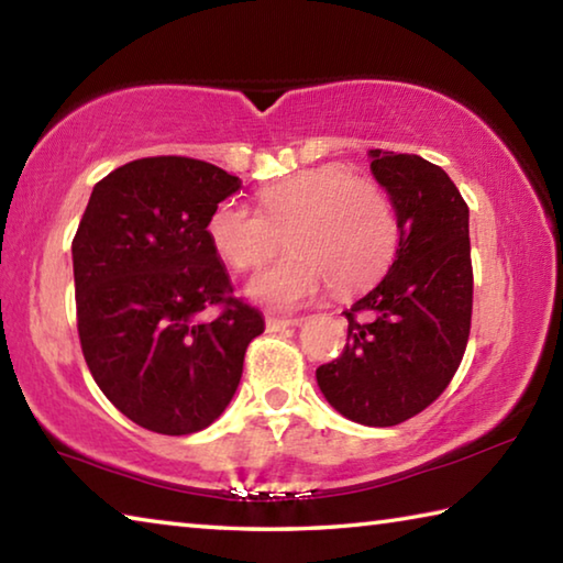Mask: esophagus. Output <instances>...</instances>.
<instances>
[{
  "label": "esophagus",
  "mask_w": 563,
  "mask_h": 563,
  "mask_svg": "<svg viewBox=\"0 0 563 563\" xmlns=\"http://www.w3.org/2000/svg\"><path fill=\"white\" fill-rule=\"evenodd\" d=\"M298 325V320H288V318H265V328H268V332H278V330H285V328H295Z\"/></svg>",
  "instance_id": "34e87169"
}]
</instances>
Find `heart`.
<instances>
[{
    "mask_svg": "<svg viewBox=\"0 0 563 563\" xmlns=\"http://www.w3.org/2000/svg\"><path fill=\"white\" fill-rule=\"evenodd\" d=\"M208 241L235 271L275 263L247 283V295L271 310H298L328 288L355 295L375 285L393 265L399 218L393 198L373 178L345 166H320L258 190V213L221 203L208 218Z\"/></svg>",
    "mask_w": 563,
    "mask_h": 563,
    "instance_id": "b5f03b06",
    "label": "heart"
}]
</instances>
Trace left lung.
I'll return each instance as SVG.
<instances>
[{
  "label": "left lung",
  "mask_w": 563,
  "mask_h": 563,
  "mask_svg": "<svg viewBox=\"0 0 563 563\" xmlns=\"http://www.w3.org/2000/svg\"><path fill=\"white\" fill-rule=\"evenodd\" d=\"M369 158L399 218L397 255L377 288L345 310L347 345L316 377L342 417L393 427L430 407L464 357L474 292L470 208L422 156L373 148Z\"/></svg>",
  "instance_id": "left-lung-1"
}]
</instances>
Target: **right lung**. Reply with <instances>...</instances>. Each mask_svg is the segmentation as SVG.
Returning a JSON list of instances; mask_svg holds the SVG:
<instances>
[{
	"mask_svg": "<svg viewBox=\"0 0 563 563\" xmlns=\"http://www.w3.org/2000/svg\"><path fill=\"white\" fill-rule=\"evenodd\" d=\"M241 188L223 168L151 156L91 190L71 243L76 328L91 377L144 430L194 434L231 402L263 316L233 298L208 218ZM221 307L206 321L202 312Z\"/></svg>",
	"mask_w": 563,
	"mask_h": 563,
	"instance_id": "1",
	"label": "right lung"
}]
</instances>
